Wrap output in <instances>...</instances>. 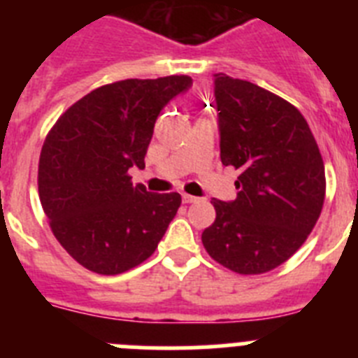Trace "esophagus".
Listing matches in <instances>:
<instances>
[{
	"instance_id": "1",
	"label": "esophagus",
	"mask_w": 358,
	"mask_h": 358,
	"mask_svg": "<svg viewBox=\"0 0 358 358\" xmlns=\"http://www.w3.org/2000/svg\"><path fill=\"white\" fill-rule=\"evenodd\" d=\"M199 199L194 197V195H188V194H182V202L185 204H192V202H197Z\"/></svg>"
}]
</instances>
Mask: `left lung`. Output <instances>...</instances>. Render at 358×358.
<instances>
[{
  "mask_svg": "<svg viewBox=\"0 0 358 358\" xmlns=\"http://www.w3.org/2000/svg\"><path fill=\"white\" fill-rule=\"evenodd\" d=\"M220 159L240 172L235 201L213 199L202 231L208 255L238 274L287 262L312 233L324 202V163L292 103L260 85L215 75Z\"/></svg>",
  "mask_w": 358,
  "mask_h": 358,
  "instance_id": "8db88e82",
  "label": "left lung"
}]
</instances>
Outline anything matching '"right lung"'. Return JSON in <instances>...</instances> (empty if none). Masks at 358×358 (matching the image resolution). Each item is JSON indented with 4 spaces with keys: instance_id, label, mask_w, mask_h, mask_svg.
Masks as SVG:
<instances>
[{
    "instance_id": "add662e5",
    "label": "right lung",
    "mask_w": 358,
    "mask_h": 358,
    "mask_svg": "<svg viewBox=\"0 0 358 358\" xmlns=\"http://www.w3.org/2000/svg\"><path fill=\"white\" fill-rule=\"evenodd\" d=\"M192 85L186 75L127 78L73 103L44 140L39 199L50 227L73 260L115 276L156 251L181 206L179 194H150L129 170L145 154L161 109Z\"/></svg>"
}]
</instances>
